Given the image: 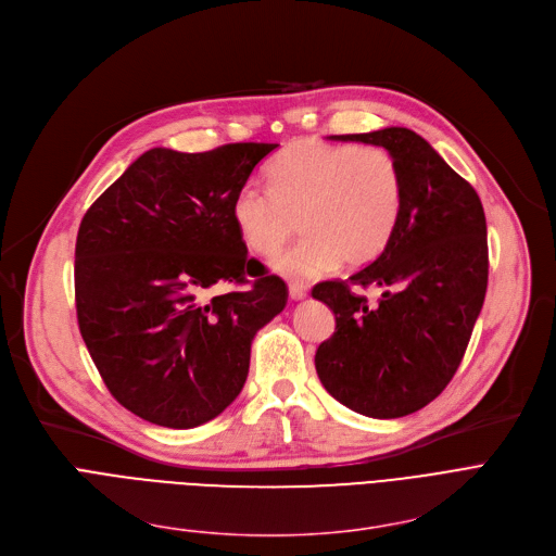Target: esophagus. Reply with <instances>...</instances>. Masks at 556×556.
Listing matches in <instances>:
<instances>
[{
  "label": "esophagus",
  "instance_id": "1",
  "mask_svg": "<svg viewBox=\"0 0 556 556\" xmlns=\"http://www.w3.org/2000/svg\"><path fill=\"white\" fill-rule=\"evenodd\" d=\"M289 296H292V301H303L307 296V285L305 282H289Z\"/></svg>",
  "mask_w": 556,
  "mask_h": 556
}]
</instances>
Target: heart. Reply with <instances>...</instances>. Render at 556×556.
Here are the masks:
<instances>
[{
  "label": "heart",
  "mask_w": 556,
  "mask_h": 556,
  "mask_svg": "<svg viewBox=\"0 0 556 556\" xmlns=\"http://www.w3.org/2000/svg\"><path fill=\"white\" fill-rule=\"evenodd\" d=\"M267 180L269 190L253 182L237 190L230 215L255 255H274L299 219L301 242L271 262L282 276H319L341 260L346 267H364L399 228L403 174L382 147L296 140L274 157Z\"/></svg>",
  "instance_id": "obj_1"
}]
</instances>
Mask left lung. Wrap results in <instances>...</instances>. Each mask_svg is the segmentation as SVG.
<instances>
[{
  "mask_svg": "<svg viewBox=\"0 0 556 556\" xmlns=\"http://www.w3.org/2000/svg\"><path fill=\"white\" fill-rule=\"evenodd\" d=\"M384 147L403 174V213L387 249L349 280L312 289L334 312V332L314 355L326 391L371 418H401L432 403L453 380L489 280L484 207L414 130L330 136ZM355 286H380L368 306Z\"/></svg>",
  "mask_w": 556,
  "mask_h": 556,
  "instance_id": "1",
  "label": "left lung"
}]
</instances>
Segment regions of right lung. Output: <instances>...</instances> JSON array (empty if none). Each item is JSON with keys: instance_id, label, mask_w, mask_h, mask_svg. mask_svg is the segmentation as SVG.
<instances>
[{"instance_id": "right-lung-1", "label": "right lung", "mask_w": 556, "mask_h": 556, "mask_svg": "<svg viewBox=\"0 0 556 556\" xmlns=\"http://www.w3.org/2000/svg\"><path fill=\"white\" fill-rule=\"evenodd\" d=\"M278 144L142 153L78 226V330L113 399L155 426L188 430L240 395L251 341L287 303L278 276L249 257L230 215ZM217 283L248 287L219 298Z\"/></svg>"}]
</instances>
